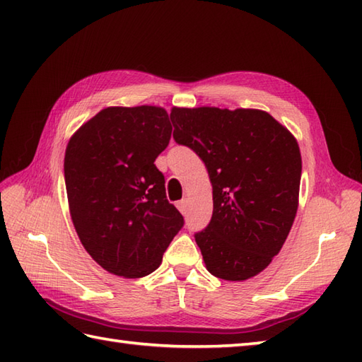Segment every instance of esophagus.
<instances>
[{"label":"esophagus","mask_w":362,"mask_h":362,"mask_svg":"<svg viewBox=\"0 0 362 362\" xmlns=\"http://www.w3.org/2000/svg\"><path fill=\"white\" fill-rule=\"evenodd\" d=\"M187 199H182L180 202H177V209H179V211L182 213V214H185L187 213Z\"/></svg>","instance_id":"obj_1"}]
</instances>
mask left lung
<instances>
[{
    "mask_svg": "<svg viewBox=\"0 0 362 362\" xmlns=\"http://www.w3.org/2000/svg\"><path fill=\"white\" fill-rule=\"evenodd\" d=\"M175 143L193 149L213 187V216L194 235L206 271L228 281L258 275L296 219L302 157L297 140L257 109L173 107Z\"/></svg>",
    "mask_w": 362,
    "mask_h": 362,
    "instance_id": "1",
    "label": "left lung"
}]
</instances>
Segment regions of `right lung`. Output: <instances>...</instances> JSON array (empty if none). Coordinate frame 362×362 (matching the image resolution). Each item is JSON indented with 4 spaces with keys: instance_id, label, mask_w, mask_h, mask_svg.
<instances>
[{
    "instance_id": "1",
    "label": "right lung",
    "mask_w": 362,
    "mask_h": 362,
    "mask_svg": "<svg viewBox=\"0 0 362 362\" xmlns=\"http://www.w3.org/2000/svg\"><path fill=\"white\" fill-rule=\"evenodd\" d=\"M171 132L161 107H107L68 141L64 173L71 221L83 247L107 272L149 275L183 227L153 165Z\"/></svg>"
}]
</instances>
